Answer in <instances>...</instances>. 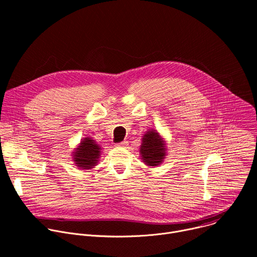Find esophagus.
Segmentation results:
<instances>
[{
  "instance_id": "obj_1",
  "label": "esophagus",
  "mask_w": 257,
  "mask_h": 257,
  "mask_svg": "<svg viewBox=\"0 0 257 257\" xmlns=\"http://www.w3.org/2000/svg\"><path fill=\"white\" fill-rule=\"evenodd\" d=\"M116 145L119 146V148H125V146L128 145V141H122V142H120V143H117Z\"/></svg>"
}]
</instances>
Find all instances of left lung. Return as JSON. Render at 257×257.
<instances>
[{"label": "left lung", "instance_id": "left-lung-1", "mask_svg": "<svg viewBox=\"0 0 257 257\" xmlns=\"http://www.w3.org/2000/svg\"><path fill=\"white\" fill-rule=\"evenodd\" d=\"M140 145L141 160L145 165L157 167L161 165L167 155L166 142L157 130H149L142 136Z\"/></svg>", "mask_w": 257, "mask_h": 257}]
</instances>
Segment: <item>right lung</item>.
I'll return each instance as SVG.
<instances>
[{"label": "right lung", "instance_id": "obj_1", "mask_svg": "<svg viewBox=\"0 0 257 257\" xmlns=\"http://www.w3.org/2000/svg\"><path fill=\"white\" fill-rule=\"evenodd\" d=\"M100 146L90 137H85L73 153V161L82 170H89L96 166L100 157Z\"/></svg>", "mask_w": 257, "mask_h": 257}]
</instances>
